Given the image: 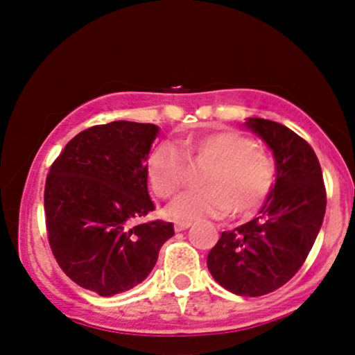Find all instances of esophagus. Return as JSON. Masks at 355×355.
<instances>
[{
  "label": "esophagus",
  "instance_id": "obj_1",
  "mask_svg": "<svg viewBox=\"0 0 355 355\" xmlns=\"http://www.w3.org/2000/svg\"><path fill=\"white\" fill-rule=\"evenodd\" d=\"M190 225H191V222H180V220H178V222H175V230L177 232L187 230Z\"/></svg>",
  "mask_w": 355,
  "mask_h": 355
}]
</instances>
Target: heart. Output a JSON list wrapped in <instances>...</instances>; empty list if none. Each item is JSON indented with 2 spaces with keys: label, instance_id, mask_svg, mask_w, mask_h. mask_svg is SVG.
<instances>
[{
  "label": "heart",
  "instance_id": "1",
  "mask_svg": "<svg viewBox=\"0 0 355 355\" xmlns=\"http://www.w3.org/2000/svg\"><path fill=\"white\" fill-rule=\"evenodd\" d=\"M190 162H209L202 177L205 187L178 195L168 205L177 220L223 217L232 210L248 215L259 209L275 182V160L250 137L235 130L210 133L182 144ZM177 146L164 141L146 158L150 189L158 198H168L187 180V161Z\"/></svg>",
  "mask_w": 355,
  "mask_h": 355
}]
</instances>
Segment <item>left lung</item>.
I'll use <instances>...</instances> for the list:
<instances>
[{"instance_id": "8db88e82", "label": "left lung", "mask_w": 355, "mask_h": 355, "mask_svg": "<svg viewBox=\"0 0 355 355\" xmlns=\"http://www.w3.org/2000/svg\"><path fill=\"white\" fill-rule=\"evenodd\" d=\"M245 125L274 153L275 183L255 218L222 232L207 267L227 291L260 297L302 267L324 222L327 197L317 155L304 138L263 118H248Z\"/></svg>"}]
</instances>
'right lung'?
Returning a JSON list of instances; mask_svg holds the SVG:
<instances>
[{
	"label": "right lung",
	"instance_id": "obj_1",
	"mask_svg": "<svg viewBox=\"0 0 355 355\" xmlns=\"http://www.w3.org/2000/svg\"><path fill=\"white\" fill-rule=\"evenodd\" d=\"M158 126L112 121L83 130L53 162L44 183L48 242L75 284L101 297L148 277L173 223H140L155 210L146 158Z\"/></svg>",
	"mask_w": 355,
	"mask_h": 355
}]
</instances>
